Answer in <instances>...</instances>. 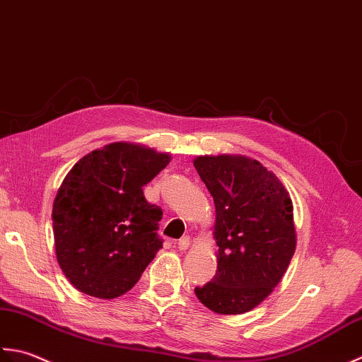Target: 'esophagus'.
I'll list each match as a JSON object with an SVG mask.
<instances>
[{
  "label": "esophagus",
  "mask_w": 362,
  "mask_h": 362,
  "mask_svg": "<svg viewBox=\"0 0 362 362\" xmlns=\"http://www.w3.org/2000/svg\"><path fill=\"white\" fill-rule=\"evenodd\" d=\"M189 245H190V238H189V235H184V238H181L178 240V248L180 250H187Z\"/></svg>",
  "instance_id": "obj_1"
}]
</instances>
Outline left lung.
Segmentation results:
<instances>
[{
	"mask_svg": "<svg viewBox=\"0 0 362 362\" xmlns=\"http://www.w3.org/2000/svg\"><path fill=\"white\" fill-rule=\"evenodd\" d=\"M194 165L216 204L217 272L195 287L217 314H242L267 298L295 253L293 206L261 162L245 156H200Z\"/></svg>",
	"mask_w": 362,
	"mask_h": 362,
	"instance_id": "8db88e82",
	"label": "left lung"
}]
</instances>
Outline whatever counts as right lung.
Segmentation results:
<instances>
[{"label":"right lung","instance_id":"obj_1","mask_svg":"<svg viewBox=\"0 0 362 362\" xmlns=\"http://www.w3.org/2000/svg\"><path fill=\"white\" fill-rule=\"evenodd\" d=\"M168 162L167 153L117 142L86 154L65 176L51 217L57 262L78 291L110 300L139 281L162 248V209L142 187Z\"/></svg>","mask_w":362,"mask_h":362}]
</instances>
